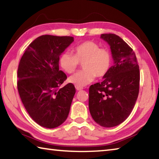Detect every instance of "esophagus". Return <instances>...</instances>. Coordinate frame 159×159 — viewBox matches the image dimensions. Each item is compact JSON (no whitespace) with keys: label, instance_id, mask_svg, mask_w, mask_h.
Instances as JSON below:
<instances>
[{"label":"esophagus","instance_id":"obj_1","mask_svg":"<svg viewBox=\"0 0 159 159\" xmlns=\"http://www.w3.org/2000/svg\"><path fill=\"white\" fill-rule=\"evenodd\" d=\"M76 89L77 90H81L83 89V88L82 87H78V86H76Z\"/></svg>","mask_w":159,"mask_h":159}]
</instances>
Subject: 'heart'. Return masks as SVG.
Returning <instances> with one entry per match:
<instances>
[{
	"label": "heart",
	"instance_id": "1",
	"mask_svg": "<svg viewBox=\"0 0 159 159\" xmlns=\"http://www.w3.org/2000/svg\"><path fill=\"white\" fill-rule=\"evenodd\" d=\"M74 55L63 52L59 58L61 68L67 74H72L82 63L83 69L69 78V82L78 87H83L93 82L95 77L108 74L112 64V55L107 48L93 41H85L73 48Z\"/></svg>",
	"mask_w": 159,
	"mask_h": 159
}]
</instances>
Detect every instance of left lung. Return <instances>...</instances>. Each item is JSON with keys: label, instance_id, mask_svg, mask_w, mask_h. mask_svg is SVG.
I'll use <instances>...</instances> for the list:
<instances>
[{"label": "left lung", "instance_id": "left-lung-1", "mask_svg": "<svg viewBox=\"0 0 159 159\" xmlns=\"http://www.w3.org/2000/svg\"><path fill=\"white\" fill-rule=\"evenodd\" d=\"M114 64L101 83L89 88V110L94 120L105 128L120 124L133 111L139 90V69L135 53L121 38L104 34Z\"/></svg>", "mask_w": 159, "mask_h": 159}]
</instances>
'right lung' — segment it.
I'll use <instances>...</instances> for the list:
<instances>
[{"instance_id":"1","label":"right lung","mask_w":159,"mask_h":159,"mask_svg":"<svg viewBox=\"0 0 159 159\" xmlns=\"http://www.w3.org/2000/svg\"><path fill=\"white\" fill-rule=\"evenodd\" d=\"M74 41L71 36L43 35L29 45L17 70V89L26 111L35 122L47 128H55L68 117L74 85L59 70V58Z\"/></svg>"}]
</instances>
